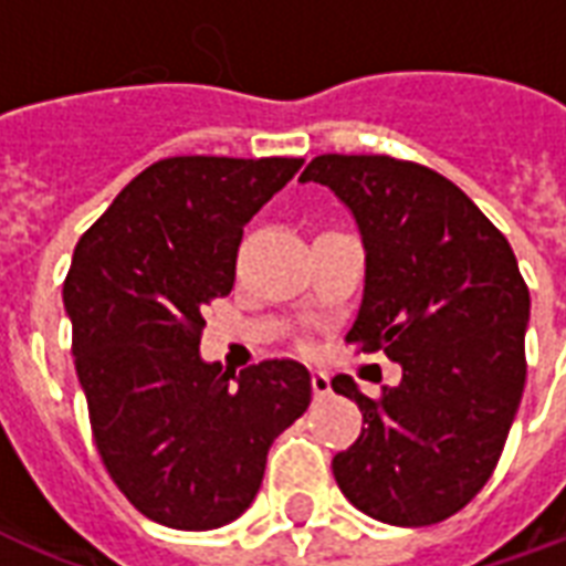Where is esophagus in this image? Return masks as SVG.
I'll use <instances>...</instances> for the list:
<instances>
[{
  "label": "esophagus",
  "mask_w": 566,
  "mask_h": 566,
  "mask_svg": "<svg viewBox=\"0 0 566 566\" xmlns=\"http://www.w3.org/2000/svg\"><path fill=\"white\" fill-rule=\"evenodd\" d=\"M312 388H314V395H317V398H326V395H329V391H332L329 377H326L323 370H314V374H312Z\"/></svg>",
  "instance_id": "obj_1"
}]
</instances>
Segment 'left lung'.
<instances>
[{
	"label": "left lung",
	"mask_w": 566,
	"mask_h": 566,
	"mask_svg": "<svg viewBox=\"0 0 566 566\" xmlns=\"http://www.w3.org/2000/svg\"><path fill=\"white\" fill-rule=\"evenodd\" d=\"M300 180L329 187L359 226L365 293L347 344L403 368L379 398L332 379L365 418L335 481L379 523H442L490 481L523 400L532 300L516 254L463 189L409 159L323 154Z\"/></svg>",
	"instance_id": "8db88e82"
}]
</instances>
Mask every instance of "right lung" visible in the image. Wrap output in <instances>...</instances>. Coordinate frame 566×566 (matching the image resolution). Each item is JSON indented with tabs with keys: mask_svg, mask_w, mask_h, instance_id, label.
I'll return each instance as SVG.
<instances>
[{
	"mask_svg": "<svg viewBox=\"0 0 566 566\" xmlns=\"http://www.w3.org/2000/svg\"><path fill=\"white\" fill-rule=\"evenodd\" d=\"M305 159L168 157L133 178L73 249L64 312L94 446L127 502L180 532L234 523L266 451L312 403L293 359L222 370L198 353L234 287L252 219Z\"/></svg>",
	"mask_w": 566,
	"mask_h": 566,
	"instance_id": "1",
	"label": "right lung"
}]
</instances>
